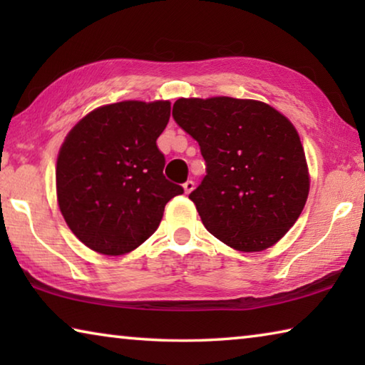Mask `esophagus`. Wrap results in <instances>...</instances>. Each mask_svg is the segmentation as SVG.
<instances>
[{"label": "esophagus", "mask_w": 365, "mask_h": 365, "mask_svg": "<svg viewBox=\"0 0 365 365\" xmlns=\"http://www.w3.org/2000/svg\"><path fill=\"white\" fill-rule=\"evenodd\" d=\"M193 188H195V182L193 180H187L183 183V190H185V193H191V191H193Z\"/></svg>", "instance_id": "obj_1"}]
</instances>
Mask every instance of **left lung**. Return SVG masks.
<instances>
[{
  "mask_svg": "<svg viewBox=\"0 0 365 365\" xmlns=\"http://www.w3.org/2000/svg\"><path fill=\"white\" fill-rule=\"evenodd\" d=\"M175 122L200 145L206 175L190 200L202 224L233 250L264 251L298 220L309 195L299 135L255 100L180 98Z\"/></svg>",
  "mask_w": 365,
  "mask_h": 365,
  "instance_id": "obj_1",
  "label": "left lung"
}]
</instances>
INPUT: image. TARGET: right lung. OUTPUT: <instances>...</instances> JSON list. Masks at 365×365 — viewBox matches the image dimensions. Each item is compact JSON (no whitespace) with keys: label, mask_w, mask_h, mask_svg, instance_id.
Here are the masks:
<instances>
[{"label":"right lung","mask_w":365,"mask_h":365,"mask_svg":"<svg viewBox=\"0 0 365 365\" xmlns=\"http://www.w3.org/2000/svg\"><path fill=\"white\" fill-rule=\"evenodd\" d=\"M169 101H122L98 108L67 135L56 165L59 209L90 250L120 256L145 243L180 185L163 174L156 140Z\"/></svg>","instance_id":"right-lung-1"}]
</instances>
